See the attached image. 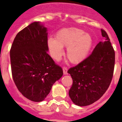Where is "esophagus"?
<instances>
[{
  "label": "esophagus",
  "instance_id": "obj_1",
  "mask_svg": "<svg viewBox=\"0 0 122 122\" xmlns=\"http://www.w3.org/2000/svg\"><path fill=\"white\" fill-rule=\"evenodd\" d=\"M63 73H64V75L68 74V72H67V71H68V68H67V67L63 66Z\"/></svg>",
  "mask_w": 122,
  "mask_h": 122
}]
</instances>
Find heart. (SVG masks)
Segmentation results:
<instances>
[{
  "label": "heart",
  "mask_w": 122,
  "mask_h": 122,
  "mask_svg": "<svg viewBox=\"0 0 122 122\" xmlns=\"http://www.w3.org/2000/svg\"><path fill=\"white\" fill-rule=\"evenodd\" d=\"M93 46L91 35L81 30L70 28L57 31L56 39L49 38L47 47L54 59L58 61L64 54L63 47H67L66 56L73 64H78L85 60Z\"/></svg>",
  "instance_id": "heart-1"
}]
</instances>
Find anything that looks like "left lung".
<instances>
[{
	"instance_id": "8db88e82",
	"label": "left lung",
	"mask_w": 122,
	"mask_h": 122,
	"mask_svg": "<svg viewBox=\"0 0 122 122\" xmlns=\"http://www.w3.org/2000/svg\"><path fill=\"white\" fill-rule=\"evenodd\" d=\"M101 33L105 41L97 44L91 55L68 70L73 80L69 96L78 106H88L99 99L113 78L115 53L107 33L101 29Z\"/></svg>"
}]
</instances>
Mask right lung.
<instances>
[{
    "label": "right lung",
    "instance_id": "1",
    "mask_svg": "<svg viewBox=\"0 0 122 122\" xmlns=\"http://www.w3.org/2000/svg\"><path fill=\"white\" fill-rule=\"evenodd\" d=\"M47 28L33 22L16 35L10 50L13 80L26 98L41 102L63 76V69L47 54Z\"/></svg>",
    "mask_w": 122,
    "mask_h": 122
}]
</instances>
